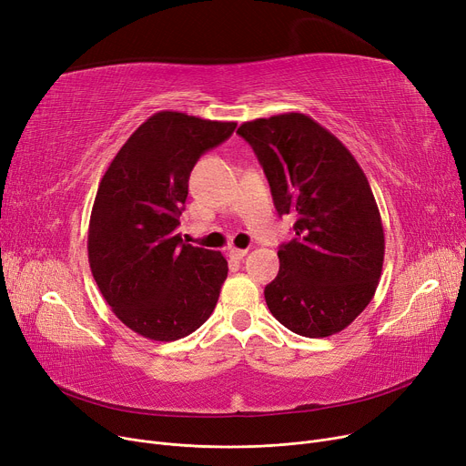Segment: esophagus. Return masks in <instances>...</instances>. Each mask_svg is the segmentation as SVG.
Here are the masks:
<instances>
[{
  "label": "esophagus",
  "instance_id": "obj_1",
  "mask_svg": "<svg viewBox=\"0 0 466 466\" xmlns=\"http://www.w3.org/2000/svg\"><path fill=\"white\" fill-rule=\"evenodd\" d=\"M228 255H230V258H234V260H241L243 257L248 255V249H238V248H232V249L228 251Z\"/></svg>",
  "mask_w": 466,
  "mask_h": 466
}]
</instances>
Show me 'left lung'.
Segmentation results:
<instances>
[{"mask_svg":"<svg viewBox=\"0 0 466 466\" xmlns=\"http://www.w3.org/2000/svg\"><path fill=\"white\" fill-rule=\"evenodd\" d=\"M295 239L279 248V274L264 299L276 319L306 338L350 327L381 278L385 234L370 183L348 147L304 113L243 122Z\"/></svg>","mask_w":466,"mask_h":466,"instance_id":"left-lung-1","label":"left lung"}]
</instances>
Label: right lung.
I'll use <instances>...</instances> for the list:
<instances>
[{"label": "right lung", "instance_id": "1", "mask_svg": "<svg viewBox=\"0 0 466 466\" xmlns=\"http://www.w3.org/2000/svg\"><path fill=\"white\" fill-rule=\"evenodd\" d=\"M236 122L158 111L120 147L97 187L88 262L97 289L130 330L174 341L213 313L228 262L177 232L198 158L223 143Z\"/></svg>", "mask_w": 466, "mask_h": 466}]
</instances>
